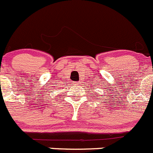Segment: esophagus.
I'll return each instance as SVG.
<instances>
[{
    "label": "esophagus",
    "instance_id": "obj_1",
    "mask_svg": "<svg viewBox=\"0 0 153 153\" xmlns=\"http://www.w3.org/2000/svg\"><path fill=\"white\" fill-rule=\"evenodd\" d=\"M80 82H76V85H80Z\"/></svg>",
    "mask_w": 153,
    "mask_h": 153
}]
</instances>
